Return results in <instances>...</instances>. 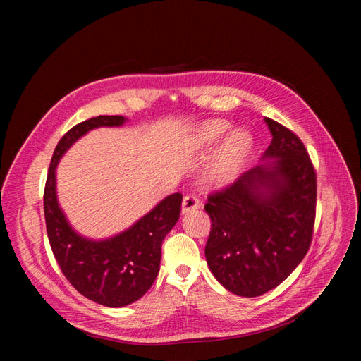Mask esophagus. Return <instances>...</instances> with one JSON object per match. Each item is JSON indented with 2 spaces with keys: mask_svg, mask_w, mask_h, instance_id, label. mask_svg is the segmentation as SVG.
<instances>
[{
  "mask_svg": "<svg viewBox=\"0 0 361 361\" xmlns=\"http://www.w3.org/2000/svg\"><path fill=\"white\" fill-rule=\"evenodd\" d=\"M199 206H200V200L195 197V195H192V194L185 195L182 200V214H187L190 211L197 209Z\"/></svg>",
  "mask_w": 361,
  "mask_h": 361,
  "instance_id": "1",
  "label": "esophagus"
}]
</instances>
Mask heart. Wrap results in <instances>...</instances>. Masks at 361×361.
<instances>
[{
  "label": "heart",
  "instance_id": "b5f03b06",
  "mask_svg": "<svg viewBox=\"0 0 361 361\" xmlns=\"http://www.w3.org/2000/svg\"><path fill=\"white\" fill-rule=\"evenodd\" d=\"M228 130L231 123L226 120L215 118L204 122L194 133L192 146L197 149H211L220 143ZM226 137L206 167V178L216 185L228 183L238 176L253 147V137L244 128L233 129Z\"/></svg>",
  "mask_w": 361,
  "mask_h": 361
}]
</instances>
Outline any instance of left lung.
I'll return each mask as SVG.
<instances>
[{"label": "left lung", "instance_id": "8db88e82", "mask_svg": "<svg viewBox=\"0 0 361 361\" xmlns=\"http://www.w3.org/2000/svg\"><path fill=\"white\" fill-rule=\"evenodd\" d=\"M271 145L262 164L211 194L204 256L214 277L239 297L277 288L307 255L316 209V173L292 130L265 117Z\"/></svg>", "mask_w": 361, "mask_h": 361}]
</instances>
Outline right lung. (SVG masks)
<instances>
[{
    "mask_svg": "<svg viewBox=\"0 0 361 361\" xmlns=\"http://www.w3.org/2000/svg\"><path fill=\"white\" fill-rule=\"evenodd\" d=\"M123 116H97L73 126L54 150L43 194L47 232L64 277L85 298L105 307H125L140 300L159 272L164 238L179 220L182 194L162 199L126 231L106 239L80 235L57 199V166L68 149L96 128L122 126Z\"/></svg>",
    "mask_w": 361,
    "mask_h": 361,
    "instance_id": "add662e5",
    "label": "right lung"
}]
</instances>
